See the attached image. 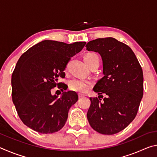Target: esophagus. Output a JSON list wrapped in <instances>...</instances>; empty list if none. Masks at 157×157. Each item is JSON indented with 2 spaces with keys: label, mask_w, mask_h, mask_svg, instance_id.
I'll return each mask as SVG.
<instances>
[{
  "label": "esophagus",
  "mask_w": 157,
  "mask_h": 157,
  "mask_svg": "<svg viewBox=\"0 0 157 157\" xmlns=\"http://www.w3.org/2000/svg\"><path fill=\"white\" fill-rule=\"evenodd\" d=\"M78 96H79V98H81L84 97V94H78Z\"/></svg>",
  "instance_id": "esophagus-1"
}]
</instances>
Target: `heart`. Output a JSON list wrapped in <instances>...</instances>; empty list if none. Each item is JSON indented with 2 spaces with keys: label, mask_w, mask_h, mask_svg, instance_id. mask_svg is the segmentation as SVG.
Returning <instances> with one entry per match:
<instances>
[{
  "label": "heart",
  "mask_w": 157,
  "mask_h": 157,
  "mask_svg": "<svg viewBox=\"0 0 157 157\" xmlns=\"http://www.w3.org/2000/svg\"><path fill=\"white\" fill-rule=\"evenodd\" d=\"M98 57V55L95 53H88L84 56V61L87 65H89L94 58ZM93 86L92 82L88 79L73 78L69 81V88L71 90L77 92L84 93L88 91Z\"/></svg>",
  "instance_id": "b5f03b06"
}]
</instances>
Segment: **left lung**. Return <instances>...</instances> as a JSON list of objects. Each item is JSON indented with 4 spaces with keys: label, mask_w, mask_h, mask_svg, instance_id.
I'll return each mask as SVG.
<instances>
[{
    "label": "left lung",
    "mask_w": 157,
    "mask_h": 157,
    "mask_svg": "<svg viewBox=\"0 0 157 157\" xmlns=\"http://www.w3.org/2000/svg\"><path fill=\"white\" fill-rule=\"evenodd\" d=\"M86 48L100 55L104 74L94 88L98 98H90L87 119L100 134H116L126 128L137 114L143 95L142 68L132 50L112 37L91 41ZM100 97L104 101L101 102Z\"/></svg>",
    "instance_id": "obj_1"
}]
</instances>
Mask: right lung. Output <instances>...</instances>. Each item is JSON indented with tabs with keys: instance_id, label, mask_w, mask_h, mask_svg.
Instances as JSON below:
<instances>
[{
	"instance_id": "right-lung-1",
	"label": "right lung",
	"mask_w": 157,
	"mask_h": 157,
	"mask_svg": "<svg viewBox=\"0 0 157 157\" xmlns=\"http://www.w3.org/2000/svg\"><path fill=\"white\" fill-rule=\"evenodd\" d=\"M86 42L68 44L44 40L29 48L18 60L12 75V101L21 120L41 134H52L64 126L69 109L78 100L75 92H63L58 98L51 89H65L58 78H65L71 58L80 52Z\"/></svg>"
}]
</instances>
